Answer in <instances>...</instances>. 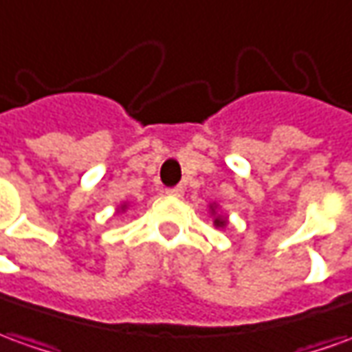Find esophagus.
<instances>
[{
	"label": "esophagus",
	"mask_w": 352,
	"mask_h": 352,
	"mask_svg": "<svg viewBox=\"0 0 352 352\" xmlns=\"http://www.w3.org/2000/svg\"><path fill=\"white\" fill-rule=\"evenodd\" d=\"M166 195H172V197H182V195H184V188H182V186L168 188V190H166Z\"/></svg>",
	"instance_id": "34e87169"
}]
</instances>
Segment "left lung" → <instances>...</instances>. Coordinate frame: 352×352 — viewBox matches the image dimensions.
<instances>
[{"instance_id":"obj_1","label":"left lung","mask_w":352,"mask_h":352,"mask_svg":"<svg viewBox=\"0 0 352 352\" xmlns=\"http://www.w3.org/2000/svg\"><path fill=\"white\" fill-rule=\"evenodd\" d=\"M212 212H214V208H212ZM214 226H217V228H224V226H226V218H222V217L214 218Z\"/></svg>"}]
</instances>
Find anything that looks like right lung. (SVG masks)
Masks as SVG:
<instances>
[{"mask_svg": "<svg viewBox=\"0 0 352 352\" xmlns=\"http://www.w3.org/2000/svg\"><path fill=\"white\" fill-rule=\"evenodd\" d=\"M122 208H124V207H122Z\"/></svg>", "mask_w": 352, "mask_h": 352, "instance_id": "right-lung-1", "label": "right lung"}]
</instances>
